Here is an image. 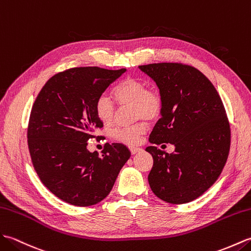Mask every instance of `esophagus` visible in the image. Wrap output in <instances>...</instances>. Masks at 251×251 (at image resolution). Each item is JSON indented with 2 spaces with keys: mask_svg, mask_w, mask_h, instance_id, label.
Segmentation results:
<instances>
[{
  "mask_svg": "<svg viewBox=\"0 0 251 251\" xmlns=\"http://www.w3.org/2000/svg\"><path fill=\"white\" fill-rule=\"evenodd\" d=\"M129 149H130V151H131L132 154H135L137 152H140L141 150H142L140 147H135V146H130Z\"/></svg>",
  "mask_w": 251,
  "mask_h": 251,
  "instance_id": "esophagus-1",
  "label": "esophagus"
}]
</instances>
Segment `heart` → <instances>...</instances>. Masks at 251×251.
Returning a JSON list of instances; mask_svg holds the SVG:
<instances>
[{
  "instance_id": "1",
  "label": "heart",
  "mask_w": 251,
  "mask_h": 251,
  "mask_svg": "<svg viewBox=\"0 0 251 251\" xmlns=\"http://www.w3.org/2000/svg\"><path fill=\"white\" fill-rule=\"evenodd\" d=\"M113 94L120 106L132 105L134 119L142 120L130 126H116L109 131V135L120 143L135 145L147 131L148 126L144 119L154 121L162 114V94L157 88L147 86L146 81L135 77H126L120 81L114 88ZM94 110L98 119L104 126H108L115 118L117 107L110 98L101 96L97 99Z\"/></svg>"
}]
</instances>
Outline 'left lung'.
I'll return each instance as SVG.
<instances>
[{
    "label": "left lung",
    "instance_id": "left-lung-1",
    "mask_svg": "<svg viewBox=\"0 0 251 251\" xmlns=\"http://www.w3.org/2000/svg\"><path fill=\"white\" fill-rule=\"evenodd\" d=\"M163 98L162 117L150 134L153 165L149 186L159 199L183 204L201 197L218 179L229 155L231 129L221 98L202 72L164 62L140 65ZM170 142L173 154L157 144Z\"/></svg>",
    "mask_w": 251,
    "mask_h": 251
}]
</instances>
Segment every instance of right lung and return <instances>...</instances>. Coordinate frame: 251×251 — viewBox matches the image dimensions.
<instances>
[{
	"label": "right lung",
	"instance_id": "right-lung-1",
	"mask_svg": "<svg viewBox=\"0 0 251 251\" xmlns=\"http://www.w3.org/2000/svg\"><path fill=\"white\" fill-rule=\"evenodd\" d=\"M126 70L72 68L53 75L32 106L27 146L41 181L62 201L75 206L101 202L131 152L122 144L104 145L102 154L87 149L103 127L94 105Z\"/></svg>",
	"mask_w": 251,
	"mask_h": 251
}]
</instances>
